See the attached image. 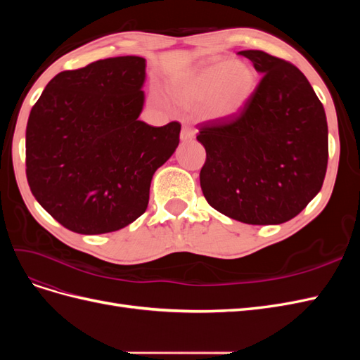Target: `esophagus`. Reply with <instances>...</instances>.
Returning <instances> with one entry per match:
<instances>
[{"mask_svg":"<svg viewBox=\"0 0 360 360\" xmlns=\"http://www.w3.org/2000/svg\"><path fill=\"white\" fill-rule=\"evenodd\" d=\"M195 136H197V129H193L191 126H183L180 134L181 141H192Z\"/></svg>","mask_w":360,"mask_h":360,"instance_id":"34e87169","label":"esophagus"}]
</instances>
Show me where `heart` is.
Instances as JSON below:
<instances>
[{
  "mask_svg": "<svg viewBox=\"0 0 360 360\" xmlns=\"http://www.w3.org/2000/svg\"><path fill=\"white\" fill-rule=\"evenodd\" d=\"M255 85V72L249 64L217 60L179 79L172 85V94L186 105L207 103L212 118L225 120L243 110Z\"/></svg>",
  "mask_w": 360,
  "mask_h": 360,
  "instance_id": "obj_1",
  "label": "heart"
}]
</instances>
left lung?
<instances>
[{
    "mask_svg": "<svg viewBox=\"0 0 360 360\" xmlns=\"http://www.w3.org/2000/svg\"><path fill=\"white\" fill-rule=\"evenodd\" d=\"M263 75L237 115L200 124L205 148L200 172L214 210L249 225H278L297 216L323 186L328 120L296 66L263 51H240Z\"/></svg>",
    "mask_w": 360,
    "mask_h": 360,
    "instance_id": "obj_1",
    "label": "left lung"
}]
</instances>
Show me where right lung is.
Segmentation results:
<instances>
[{
	"label": "right lung",
	"instance_id": "add662e5",
	"mask_svg": "<svg viewBox=\"0 0 360 360\" xmlns=\"http://www.w3.org/2000/svg\"><path fill=\"white\" fill-rule=\"evenodd\" d=\"M146 58L115 57L49 81L28 117L27 180L68 230L112 233L147 210L153 174L180 143L177 122L138 120Z\"/></svg>",
	"mask_w": 360,
	"mask_h": 360
}]
</instances>
